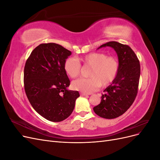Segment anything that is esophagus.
<instances>
[{"mask_svg":"<svg viewBox=\"0 0 160 160\" xmlns=\"http://www.w3.org/2000/svg\"><path fill=\"white\" fill-rule=\"evenodd\" d=\"M80 95H81V96H86V95H88V93H83V92H81V93H80Z\"/></svg>","mask_w":160,"mask_h":160,"instance_id":"esophagus-1","label":"esophagus"}]
</instances>
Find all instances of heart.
Segmentation results:
<instances>
[{"label":"heart","mask_w":160,"mask_h":160,"mask_svg":"<svg viewBox=\"0 0 160 160\" xmlns=\"http://www.w3.org/2000/svg\"><path fill=\"white\" fill-rule=\"evenodd\" d=\"M78 60L84 66L90 67L89 78L79 79L72 83V88L77 91L90 93L98 90L100 86L107 88L113 83L119 71V62L115 56H108L102 52H93ZM64 71L71 78H76L81 73V66L73 57H68L64 62Z\"/></svg>","instance_id":"obj_1"}]
</instances>
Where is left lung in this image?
I'll list each match as a JSON object with an SVG mask.
<instances>
[{"mask_svg":"<svg viewBox=\"0 0 160 160\" xmlns=\"http://www.w3.org/2000/svg\"><path fill=\"white\" fill-rule=\"evenodd\" d=\"M111 47L116 51L119 62V71L113 83L106 88L101 103L93 108L99 117L114 119L126 111L136 98L140 77V64L131 47L116 41H110L99 48Z\"/></svg>","mask_w":160,"mask_h":160,"instance_id":"left-lung-1","label":"left lung"}]
</instances>
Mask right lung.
Returning a JSON list of instances; mask_svg holds the SVG:
<instances>
[{
	"instance_id": "1",
	"label": "right lung",
	"mask_w": 160,
	"mask_h": 160,
	"mask_svg": "<svg viewBox=\"0 0 160 160\" xmlns=\"http://www.w3.org/2000/svg\"><path fill=\"white\" fill-rule=\"evenodd\" d=\"M71 52L56 43H42L34 49L24 69L27 98L37 112L46 119L59 122L67 119L80 96L68 90L70 81L63 65Z\"/></svg>"
}]
</instances>
